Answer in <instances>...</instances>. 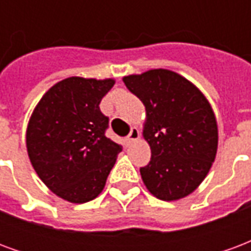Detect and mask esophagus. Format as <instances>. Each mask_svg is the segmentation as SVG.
<instances>
[{
	"label": "esophagus",
	"mask_w": 251,
	"mask_h": 251,
	"mask_svg": "<svg viewBox=\"0 0 251 251\" xmlns=\"http://www.w3.org/2000/svg\"><path fill=\"white\" fill-rule=\"evenodd\" d=\"M140 138V130L137 129V127H131L130 133H129V136H127V138H126V141L129 142V144H131V142H134L136 140H138Z\"/></svg>",
	"instance_id": "34e87169"
}]
</instances>
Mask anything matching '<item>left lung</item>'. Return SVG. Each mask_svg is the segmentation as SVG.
Returning <instances> with one entry per match:
<instances>
[{
  "label": "left lung",
  "mask_w": 251,
  "mask_h": 251,
  "mask_svg": "<svg viewBox=\"0 0 251 251\" xmlns=\"http://www.w3.org/2000/svg\"><path fill=\"white\" fill-rule=\"evenodd\" d=\"M147 110L144 138L151 161L140 168L157 199L172 201L194 192L208 174L218 149V125L199 88L169 70H149L124 79Z\"/></svg>",
  "instance_id": "obj_1"
}]
</instances>
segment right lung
I'll list each match as a JSON object with an SVG mask.
<instances>
[{
  "label": "right lung",
  "mask_w": 251,
  "mask_h": 251,
  "mask_svg": "<svg viewBox=\"0 0 251 251\" xmlns=\"http://www.w3.org/2000/svg\"><path fill=\"white\" fill-rule=\"evenodd\" d=\"M114 79L71 76L47 91L32 113L26 149L43 183L71 203L95 199L122 147L106 137L99 103Z\"/></svg>",
  "instance_id": "right-lung-1"
}]
</instances>
